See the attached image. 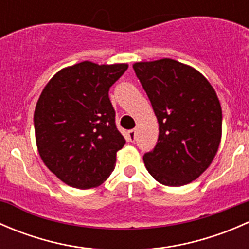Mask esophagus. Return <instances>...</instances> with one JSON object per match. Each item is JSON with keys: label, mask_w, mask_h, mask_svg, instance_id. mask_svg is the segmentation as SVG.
<instances>
[{"label": "esophagus", "mask_w": 249, "mask_h": 249, "mask_svg": "<svg viewBox=\"0 0 249 249\" xmlns=\"http://www.w3.org/2000/svg\"><path fill=\"white\" fill-rule=\"evenodd\" d=\"M127 137H129L130 142H135V140H136V130H129V131H127Z\"/></svg>", "instance_id": "34e87169"}]
</instances>
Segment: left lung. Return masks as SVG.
<instances>
[{
	"label": "left lung",
	"mask_w": 249,
	"mask_h": 249,
	"mask_svg": "<svg viewBox=\"0 0 249 249\" xmlns=\"http://www.w3.org/2000/svg\"><path fill=\"white\" fill-rule=\"evenodd\" d=\"M134 70L159 123L157 144L143 155L145 167L161 184H188L210 166L219 147L217 94L200 72L176 60L136 62Z\"/></svg>",
	"instance_id": "8db88e82"
}]
</instances>
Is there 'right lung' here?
<instances>
[{
    "mask_svg": "<svg viewBox=\"0 0 249 249\" xmlns=\"http://www.w3.org/2000/svg\"><path fill=\"white\" fill-rule=\"evenodd\" d=\"M126 64L83 61L57 72L42 91L34 123L39 155L59 179L78 189L101 184L125 144L109 88Z\"/></svg>",
    "mask_w": 249,
    "mask_h": 249,
    "instance_id": "obj_1",
    "label": "right lung"
}]
</instances>
